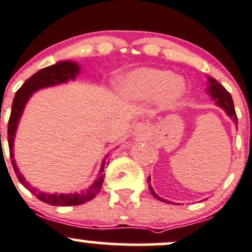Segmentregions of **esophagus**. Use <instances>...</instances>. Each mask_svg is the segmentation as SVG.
Instances as JSON below:
<instances>
[{"instance_id":"34e87169","label":"esophagus","mask_w":252,"mask_h":252,"mask_svg":"<svg viewBox=\"0 0 252 252\" xmlns=\"http://www.w3.org/2000/svg\"><path fill=\"white\" fill-rule=\"evenodd\" d=\"M148 130H150V129H148V126H146L145 123L136 124V126H135V128H134L135 134H136L137 136H146Z\"/></svg>"}]
</instances>
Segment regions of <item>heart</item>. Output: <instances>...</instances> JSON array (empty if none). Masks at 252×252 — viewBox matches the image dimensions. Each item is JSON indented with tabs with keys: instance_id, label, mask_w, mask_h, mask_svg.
I'll use <instances>...</instances> for the list:
<instances>
[{
	"instance_id": "1",
	"label": "heart",
	"mask_w": 252,
	"mask_h": 252,
	"mask_svg": "<svg viewBox=\"0 0 252 252\" xmlns=\"http://www.w3.org/2000/svg\"><path fill=\"white\" fill-rule=\"evenodd\" d=\"M119 89L124 96L133 100H148L159 96L166 107L176 105L184 97L186 86L173 72L158 68H139L121 78Z\"/></svg>"
}]
</instances>
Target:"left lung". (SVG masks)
Returning a JSON list of instances; mask_svg holds the SVG:
<instances>
[{"label":"left lung","mask_w":252,"mask_h":252,"mask_svg":"<svg viewBox=\"0 0 252 252\" xmlns=\"http://www.w3.org/2000/svg\"><path fill=\"white\" fill-rule=\"evenodd\" d=\"M209 86H208V91H209V94L211 95V97H213L214 100L216 101V105L220 106V107H222L224 110V112L227 113V115L231 117V119L233 122L235 123V126H238V117H237V113H235V110H234V104H233V99L231 96V94H229L228 92L226 91V88H224L222 84H220L219 82L216 81V79L209 77ZM147 181H150V177L147 179ZM148 187H150V190L151 193H152V195L155 198H157V199L161 200V202H165V203H170L168 202V200H164L163 198H160L159 195H157L155 193V190H153L152 186L151 185H148Z\"/></svg>","instance_id":"8db88e82"}]
</instances>
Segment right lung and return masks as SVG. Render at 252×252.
<instances>
[{
  "instance_id": "right-lung-1",
  "label": "right lung",
  "mask_w": 252,
  "mask_h": 252,
  "mask_svg": "<svg viewBox=\"0 0 252 252\" xmlns=\"http://www.w3.org/2000/svg\"><path fill=\"white\" fill-rule=\"evenodd\" d=\"M79 72V66L73 62H60L55 65L48 66L46 68H42L38 72H36L35 75L31 76L30 78L26 79L24 82L23 86L18 89V92L15 93L14 100H13L12 104V111H10V117L8 121V146H9V156L10 160H12V165L14 168L15 174H17L18 180L20 181V184L23 185L25 189H28L32 193L33 195H36L39 200H42L43 203L50 204V205L55 206H75V205H81L89 200H92L95 195L99 193V190L101 189L102 182H104V168H105V161L106 159L102 160L101 169H100L99 175H97L96 180L93 182V185L89 187L87 190H82L79 193H68V194H58V193H44L41 190L36 189L35 187L31 186L28 181L23 177V175L20 174V171L18 170L17 164L14 160V155H13V142H14V136L15 131H17L18 123H19V119L21 117V113H23L24 107H25L26 102H28L29 97L31 96L32 93L42 88H47L50 86H57V84L65 83L68 79H75L76 76ZM108 157V156H106Z\"/></svg>"
}]
</instances>
